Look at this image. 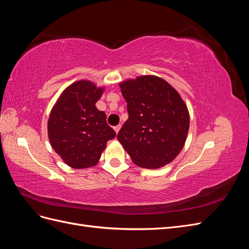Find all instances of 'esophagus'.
<instances>
[{
	"mask_svg": "<svg viewBox=\"0 0 249 249\" xmlns=\"http://www.w3.org/2000/svg\"><path fill=\"white\" fill-rule=\"evenodd\" d=\"M120 127H122V125L120 124H118V125H116V126H114V131L116 132V134L119 132V130H120Z\"/></svg>",
	"mask_w": 249,
	"mask_h": 249,
	"instance_id": "esophagus-1",
	"label": "esophagus"
}]
</instances>
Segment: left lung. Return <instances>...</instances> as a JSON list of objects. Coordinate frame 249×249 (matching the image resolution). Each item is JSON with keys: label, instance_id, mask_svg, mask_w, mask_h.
Returning <instances> with one entry per match:
<instances>
[{"label": "left lung", "instance_id": "obj_1", "mask_svg": "<svg viewBox=\"0 0 249 249\" xmlns=\"http://www.w3.org/2000/svg\"><path fill=\"white\" fill-rule=\"evenodd\" d=\"M129 113L117 139L140 167L159 168L184 147L189 112L177 90L162 78L141 76L119 84Z\"/></svg>", "mask_w": 249, "mask_h": 249}]
</instances>
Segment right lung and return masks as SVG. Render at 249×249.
I'll list each match as a JSON object with an SVG mask.
<instances>
[{"mask_svg": "<svg viewBox=\"0 0 249 249\" xmlns=\"http://www.w3.org/2000/svg\"><path fill=\"white\" fill-rule=\"evenodd\" d=\"M103 87L82 80L74 82L59 96L48 122L51 145L74 169L88 168L99 162L107 142L116 136L106 114L95 103Z\"/></svg>", "mask_w": 249, "mask_h": 249, "instance_id": "obj_1", "label": "right lung"}]
</instances>
